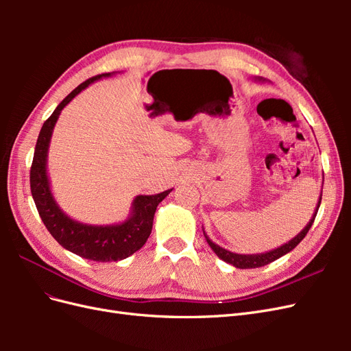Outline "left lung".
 <instances>
[{
	"instance_id": "obj_1",
	"label": "left lung",
	"mask_w": 351,
	"mask_h": 351,
	"mask_svg": "<svg viewBox=\"0 0 351 351\" xmlns=\"http://www.w3.org/2000/svg\"><path fill=\"white\" fill-rule=\"evenodd\" d=\"M321 199H322V197H319V202H317L316 210H315V214H313L312 219L309 221V224H307V226L300 231V234H297V237H294V239L290 240L289 243H285L284 246H281V247H278V249H275V250H271V252H268V253H261V254H237V253H231V252H228V250H226V249L219 247L218 244L212 243V241L208 239V236H205V237H206V240H208V243H209L210 249L217 253V256L221 258L222 261L227 262V263H231L232 267L240 268V269H250V268L265 267V265H268V263H271V262H274V261H277L278 258L284 256L285 253L291 252V250L297 246V244H299V243L306 237L307 231L311 230V227H312V224H313L315 217H316V214H317V209H319Z\"/></svg>"
}]
</instances>
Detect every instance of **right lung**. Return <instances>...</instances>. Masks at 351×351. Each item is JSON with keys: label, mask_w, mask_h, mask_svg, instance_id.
<instances>
[{"label": "right lung", "mask_w": 351, "mask_h": 351, "mask_svg": "<svg viewBox=\"0 0 351 351\" xmlns=\"http://www.w3.org/2000/svg\"><path fill=\"white\" fill-rule=\"evenodd\" d=\"M111 73H102L83 82L60 102L56 111L42 125L39 132L34 161L30 167V192L34 196L39 217L51 236L62 247L79 256L97 262H115L129 258L146 243L152 231V222L156 206L173 189L152 196H137L133 202L132 217L117 226H88L69 218L52 197L47 176V154L52 129L58 120L61 110L76 97L79 92L95 80L108 77Z\"/></svg>", "instance_id": "obj_1"}]
</instances>
